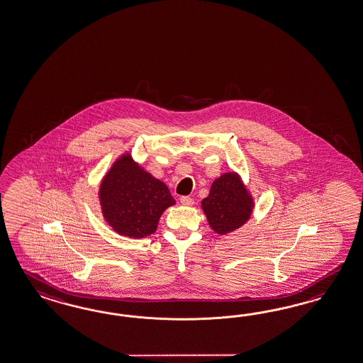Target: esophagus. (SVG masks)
Wrapping results in <instances>:
<instances>
[{
	"instance_id": "obj_1",
	"label": "esophagus",
	"mask_w": 363,
	"mask_h": 363,
	"mask_svg": "<svg viewBox=\"0 0 363 363\" xmlns=\"http://www.w3.org/2000/svg\"><path fill=\"white\" fill-rule=\"evenodd\" d=\"M180 203L183 205H194V199L192 197H189V196H182L180 197Z\"/></svg>"
}]
</instances>
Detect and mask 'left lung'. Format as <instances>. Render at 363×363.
I'll use <instances>...</instances> for the list:
<instances>
[{
	"label": "left lung",
	"mask_w": 363,
	"mask_h": 363,
	"mask_svg": "<svg viewBox=\"0 0 363 363\" xmlns=\"http://www.w3.org/2000/svg\"><path fill=\"white\" fill-rule=\"evenodd\" d=\"M201 206L208 223L218 234L240 228L249 220L252 211L250 196L235 174H223L216 179Z\"/></svg>",
	"instance_id": "8db88e82"
}]
</instances>
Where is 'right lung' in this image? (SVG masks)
I'll use <instances>...</instances> for the list:
<instances>
[{
  "label": "right lung",
  "mask_w": 363,
  "mask_h": 363,
  "mask_svg": "<svg viewBox=\"0 0 363 363\" xmlns=\"http://www.w3.org/2000/svg\"><path fill=\"white\" fill-rule=\"evenodd\" d=\"M100 200L105 220L131 238L155 232L160 214L175 204L167 186L137 166L130 155L118 159L104 177Z\"/></svg>",
  "instance_id": "obj_1"
}]
</instances>
